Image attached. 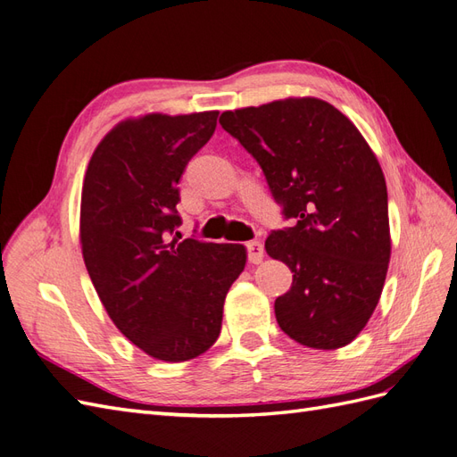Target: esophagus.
Instances as JSON below:
<instances>
[{
	"mask_svg": "<svg viewBox=\"0 0 457 457\" xmlns=\"http://www.w3.org/2000/svg\"><path fill=\"white\" fill-rule=\"evenodd\" d=\"M245 248H248V259L250 263L253 265H259L263 262V244L262 242H248L245 244Z\"/></svg>",
	"mask_w": 457,
	"mask_h": 457,
	"instance_id": "esophagus-1",
	"label": "esophagus"
}]
</instances>
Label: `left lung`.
<instances>
[{
    "label": "left lung",
    "instance_id": "obj_1",
    "mask_svg": "<svg viewBox=\"0 0 457 457\" xmlns=\"http://www.w3.org/2000/svg\"><path fill=\"white\" fill-rule=\"evenodd\" d=\"M219 122L255 157L285 217L295 219L265 240L267 253L294 273L275 302L278 327L313 350L348 346L380 300L392 250L377 155L319 97L225 111Z\"/></svg>",
    "mask_w": 457,
    "mask_h": 457
}]
</instances>
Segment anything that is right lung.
<instances>
[{
  "instance_id": "add662e5",
  "label": "right lung",
  "mask_w": 457,
  "mask_h": 457,
  "mask_svg": "<svg viewBox=\"0 0 457 457\" xmlns=\"http://www.w3.org/2000/svg\"><path fill=\"white\" fill-rule=\"evenodd\" d=\"M217 115L120 120L97 144L82 182L80 245L92 285L122 335L167 363L217 342L227 292L248 259L242 244L172 238L179 180L213 137Z\"/></svg>"
}]
</instances>
